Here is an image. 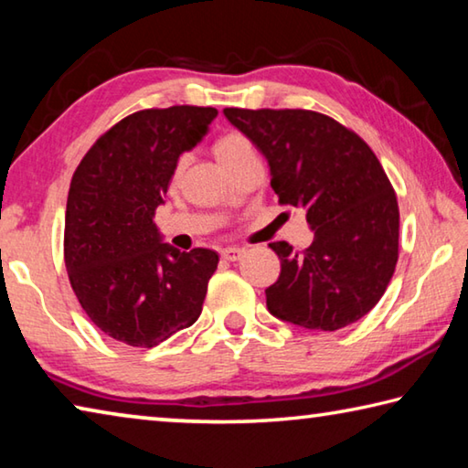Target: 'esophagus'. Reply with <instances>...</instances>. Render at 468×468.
<instances>
[{
    "instance_id": "esophagus-1",
    "label": "esophagus",
    "mask_w": 468,
    "mask_h": 468,
    "mask_svg": "<svg viewBox=\"0 0 468 468\" xmlns=\"http://www.w3.org/2000/svg\"><path fill=\"white\" fill-rule=\"evenodd\" d=\"M245 250L241 248H225L223 251H220V258L225 260V262H237V260L243 258Z\"/></svg>"
}]
</instances>
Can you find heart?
<instances>
[{
	"label": "heart",
	"instance_id": "1",
	"mask_svg": "<svg viewBox=\"0 0 468 468\" xmlns=\"http://www.w3.org/2000/svg\"><path fill=\"white\" fill-rule=\"evenodd\" d=\"M245 148H251V142L241 136V133H227V136L220 138L217 142V158H223V156H229V154H235L239 153V150H245Z\"/></svg>",
	"mask_w": 468,
	"mask_h": 468
}]
</instances>
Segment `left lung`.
<instances>
[{
    "label": "left lung",
    "mask_w": 468,
    "mask_h": 468,
    "mask_svg": "<svg viewBox=\"0 0 468 468\" xmlns=\"http://www.w3.org/2000/svg\"><path fill=\"white\" fill-rule=\"evenodd\" d=\"M271 167L281 204L305 210L314 241L271 248L279 281L268 312L307 330H340L361 320L390 282L399 260V204L382 165L357 133L303 109H225Z\"/></svg>",
    "instance_id": "1"
}]
</instances>
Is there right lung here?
<instances>
[{
  "instance_id": "1",
  "label": "right lung",
  "mask_w": 468,
  "mask_h": 468,
  "mask_svg": "<svg viewBox=\"0 0 468 468\" xmlns=\"http://www.w3.org/2000/svg\"><path fill=\"white\" fill-rule=\"evenodd\" d=\"M212 107L146 109L115 123L78 165L63 253L86 315L107 336L154 346L200 318L218 253L165 243L154 210L177 161L200 144Z\"/></svg>"
}]
</instances>
